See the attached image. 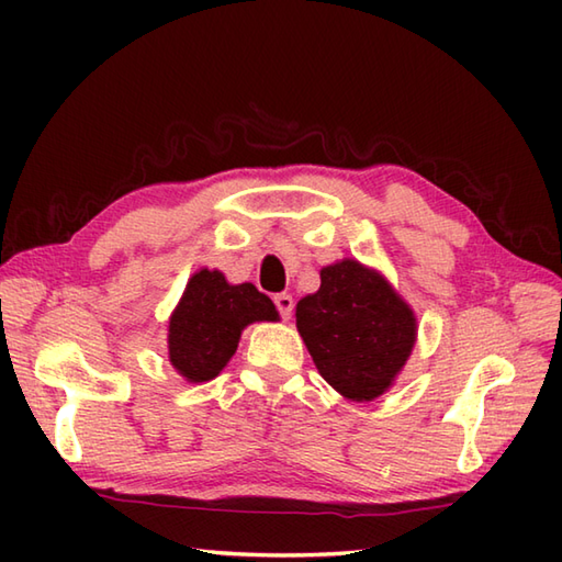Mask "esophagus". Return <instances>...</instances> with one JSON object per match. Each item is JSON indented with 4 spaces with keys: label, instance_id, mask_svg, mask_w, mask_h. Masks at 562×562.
<instances>
[{
    "label": "esophagus",
    "instance_id": "1",
    "mask_svg": "<svg viewBox=\"0 0 562 562\" xmlns=\"http://www.w3.org/2000/svg\"><path fill=\"white\" fill-rule=\"evenodd\" d=\"M272 302H274V306H278V312H280V316H282L284 321H288V318L292 316V308H294L292 294H288V292L274 294V296H272Z\"/></svg>",
    "mask_w": 562,
    "mask_h": 562
}]
</instances>
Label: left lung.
I'll return each mask as SVG.
<instances>
[{
    "instance_id": "1",
    "label": "left lung",
    "mask_w": 562,
    "mask_h": 562,
    "mask_svg": "<svg viewBox=\"0 0 562 562\" xmlns=\"http://www.w3.org/2000/svg\"><path fill=\"white\" fill-rule=\"evenodd\" d=\"M296 328L318 374L350 401L389 391L417 338L413 308L350 258L321 270L318 292L296 304Z\"/></svg>"
}]
</instances>
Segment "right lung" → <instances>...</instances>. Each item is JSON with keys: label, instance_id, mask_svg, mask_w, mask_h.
<instances>
[{"label": "right lung", "instance_id": "obj_1", "mask_svg": "<svg viewBox=\"0 0 562 562\" xmlns=\"http://www.w3.org/2000/svg\"><path fill=\"white\" fill-rule=\"evenodd\" d=\"M278 318L270 296L254 284H229L220 270L202 268L169 318V360L186 381H210L232 360L246 326Z\"/></svg>", "mask_w": 562, "mask_h": 562}]
</instances>
